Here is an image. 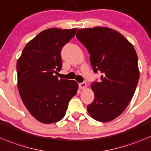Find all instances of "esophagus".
<instances>
[{
  "instance_id": "34e87169",
  "label": "esophagus",
  "mask_w": 151,
  "mask_h": 151,
  "mask_svg": "<svg viewBox=\"0 0 151 151\" xmlns=\"http://www.w3.org/2000/svg\"><path fill=\"white\" fill-rule=\"evenodd\" d=\"M86 87H87V85H86V83H85V82L79 84V88H80V89H85L86 88Z\"/></svg>"
}]
</instances>
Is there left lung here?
Wrapping results in <instances>:
<instances>
[{"instance_id": "1", "label": "left lung", "mask_w": 151, "mask_h": 151, "mask_svg": "<svg viewBox=\"0 0 151 151\" xmlns=\"http://www.w3.org/2000/svg\"><path fill=\"white\" fill-rule=\"evenodd\" d=\"M77 39L90 54L95 73L102 74L94 82L93 102L87 106L90 116L102 122L116 119L132 99L139 78L135 49L117 31L107 27L79 29Z\"/></svg>"}]
</instances>
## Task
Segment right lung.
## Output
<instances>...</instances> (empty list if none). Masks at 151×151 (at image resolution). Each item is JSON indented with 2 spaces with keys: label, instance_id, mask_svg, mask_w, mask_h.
I'll use <instances>...</instances> for the list:
<instances>
[{
  "label": "right lung",
  "instance_id": "1",
  "mask_svg": "<svg viewBox=\"0 0 151 151\" xmlns=\"http://www.w3.org/2000/svg\"><path fill=\"white\" fill-rule=\"evenodd\" d=\"M77 29H46L29 42L17 62V88L23 104L39 122L60 121L69 101L77 93L74 80H59L61 49L75 35Z\"/></svg>",
  "mask_w": 151,
  "mask_h": 151
}]
</instances>
